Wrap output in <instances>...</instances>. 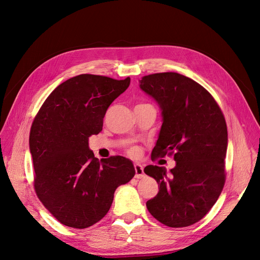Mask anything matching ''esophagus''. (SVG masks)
<instances>
[{"label":"esophagus","mask_w":260,"mask_h":260,"mask_svg":"<svg viewBox=\"0 0 260 260\" xmlns=\"http://www.w3.org/2000/svg\"><path fill=\"white\" fill-rule=\"evenodd\" d=\"M135 170H136V178L141 179L144 177V170H143L142 165L135 164Z\"/></svg>","instance_id":"34e87169"}]
</instances>
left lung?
<instances>
[{"instance_id":"1","label":"left lung","mask_w":260,"mask_h":260,"mask_svg":"<svg viewBox=\"0 0 260 260\" xmlns=\"http://www.w3.org/2000/svg\"><path fill=\"white\" fill-rule=\"evenodd\" d=\"M140 88L161 109L162 124L152 159L174 154L176 160L170 175L166 168L154 165L144 168L159 186L146 207L165 225L188 226L205 217L223 188L225 119L211 94L183 75L144 76Z\"/></svg>"}]
</instances>
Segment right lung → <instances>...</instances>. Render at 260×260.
Here are the masks:
<instances>
[{"label": "right lung", "instance_id": "right-lung-1", "mask_svg": "<svg viewBox=\"0 0 260 260\" xmlns=\"http://www.w3.org/2000/svg\"><path fill=\"white\" fill-rule=\"evenodd\" d=\"M129 84V77H73L50 94L35 117L29 137L35 190L62 224L84 229L100 221L116 188L136 175L130 159L99 160L89 148V138L103 128L107 108Z\"/></svg>", "mask_w": 260, "mask_h": 260}]
</instances>
